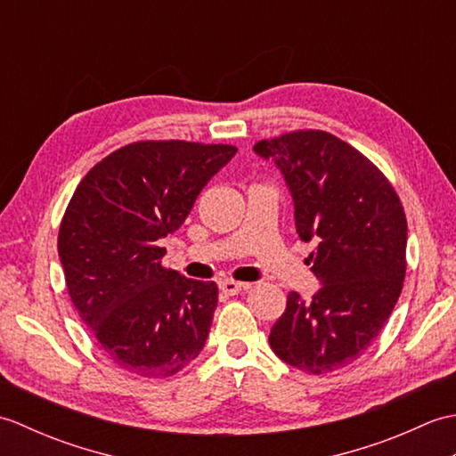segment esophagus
Returning <instances> with one entry per match:
<instances>
[{"mask_svg": "<svg viewBox=\"0 0 456 456\" xmlns=\"http://www.w3.org/2000/svg\"><path fill=\"white\" fill-rule=\"evenodd\" d=\"M245 288H248V284L237 282V280H233V278H225V280H221V282H219V289H221L223 294H227V296H235V294L240 292V289H245Z\"/></svg>", "mask_w": 456, "mask_h": 456, "instance_id": "34e87169", "label": "esophagus"}]
</instances>
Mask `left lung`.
I'll return each instance as SVG.
<instances>
[{"label": "left lung", "instance_id": "obj_1", "mask_svg": "<svg viewBox=\"0 0 456 456\" xmlns=\"http://www.w3.org/2000/svg\"><path fill=\"white\" fill-rule=\"evenodd\" d=\"M255 151L282 170L296 231L317 245L307 258L323 284L307 302L288 296L270 346L304 372L338 370L372 345L402 294L408 221L400 196L374 162L327 131L284 133Z\"/></svg>", "mask_w": 456, "mask_h": 456}]
</instances>
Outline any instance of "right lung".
<instances>
[{
  "label": "right lung",
  "mask_w": 456,
  "mask_h": 456,
  "mask_svg": "<svg viewBox=\"0 0 456 456\" xmlns=\"http://www.w3.org/2000/svg\"><path fill=\"white\" fill-rule=\"evenodd\" d=\"M233 144L137 141L86 174L58 229L68 294L119 368L168 378L196 358L217 305V284L162 266L174 233Z\"/></svg>",
  "instance_id": "1"
}]
</instances>
